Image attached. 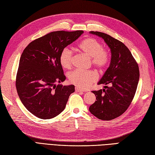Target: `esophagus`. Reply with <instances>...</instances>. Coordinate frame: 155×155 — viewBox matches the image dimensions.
Returning a JSON list of instances; mask_svg holds the SVG:
<instances>
[{"instance_id": "34e87169", "label": "esophagus", "mask_w": 155, "mask_h": 155, "mask_svg": "<svg viewBox=\"0 0 155 155\" xmlns=\"http://www.w3.org/2000/svg\"><path fill=\"white\" fill-rule=\"evenodd\" d=\"M75 90H76L77 92H80V93H84V90L80 89L79 88H78V87H76V88H75Z\"/></svg>"}]
</instances>
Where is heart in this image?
<instances>
[{"instance_id":"obj_1","label":"heart","mask_w":155,"mask_h":155,"mask_svg":"<svg viewBox=\"0 0 155 155\" xmlns=\"http://www.w3.org/2000/svg\"><path fill=\"white\" fill-rule=\"evenodd\" d=\"M78 50L81 53L90 58L92 65L99 70H104L108 65L110 54L107 49L103 47L97 40L87 38L79 44ZM73 53L68 48H65L59 55V61L63 68L70 69L73 65ZM69 81L79 88H88L97 80V75L92 71L75 70L69 74Z\"/></svg>"}]
</instances>
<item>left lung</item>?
I'll list each match as a JSON object with an SVG mask.
<instances>
[{
	"instance_id": "8db88e82",
	"label": "left lung",
	"mask_w": 155,
	"mask_h": 155,
	"mask_svg": "<svg viewBox=\"0 0 155 155\" xmlns=\"http://www.w3.org/2000/svg\"><path fill=\"white\" fill-rule=\"evenodd\" d=\"M90 33L104 38L110 49L111 59L109 68L98 82V84L109 86L92 91L96 101L89 110L100 120H113L122 115L132 103L140 78V70L136 59L124 43L104 33Z\"/></svg>"
}]
</instances>
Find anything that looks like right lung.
Listing matches in <instances>:
<instances>
[{"instance_id":"obj_1","label":"right lung","mask_w":155,"mask_h":155,"mask_svg":"<svg viewBox=\"0 0 155 155\" xmlns=\"http://www.w3.org/2000/svg\"><path fill=\"white\" fill-rule=\"evenodd\" d=\"M83 31L51 32L30 42L19 59L15 86L19 99L35 116L50 119L63 110L74 86L55 84L65 80L59 61L61 51Z\"/></svg>"}]
</instances>
